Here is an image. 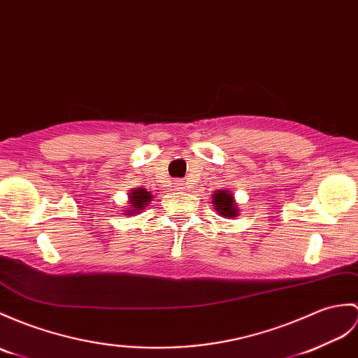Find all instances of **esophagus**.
<instances>
[{
	"label": "esophagus",
	"instance_id": "obj_1",
	"mask_svg": "<svg viewBox=\"0 0 358 358\" xmlns=\"http://www.w3.org/2000/svg\"><path fill=\"white\" fill-rule=\"evenodd\" d=\"M173 187H176L177 190H182V189H185V182H181V181H176V182H173Z\"/></svg>",
	"mask_w": 358,
	"mask_h": 358
}]
</instances>
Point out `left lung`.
I'll return each instance as SVG.
<instances>
[{"mask_svg": "<svg viewBox=\"0 0 358 358\" xmlns=\"http://www.w3.org/2000/svg\"><path fill=\"white\" fill-rule=\"evenodd\" d=\"M213 206L217 207V210L221 215H226V217H238V209L235 207L234 196H231L229 192H224V190L215 192Z\"/></svg>", "mask_w": 358, "mask_h": 358, "instance_id": "left-lung-1", "label": "left lung"}]
</instances>
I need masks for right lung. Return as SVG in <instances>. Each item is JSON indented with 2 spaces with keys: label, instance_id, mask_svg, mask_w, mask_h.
<instances>
[{
  "label": "right lung",
  "instance_id": "add662e5",
  "mask_svg": "<svg viewBox=\"0 0 358 358\" xmlns=\"http://www.w3.org/2000/svg\"><path fill=\"white\" fill-rule=\"evenodd\" d=\"M151 198H152V195L149 194V192H146L145 189L132 190V192H131V199H129V203L132 204V209L128 210V215H132L129 212H137V210L145 209V206L149 201H151Z\"/></svg>",
  "mask_w": 358,
  "mask_h": 358
}]
</instances>
